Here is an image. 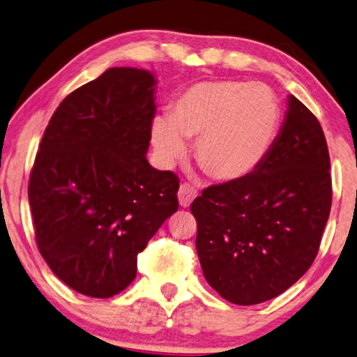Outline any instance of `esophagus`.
<instances>
[{"mask_svg":"<svg viewBox=\"0 0 357 357\" xmlns=\"http://www.w3.org/2000/svg\"><path fill=\"white\" fill-rule=\"evenodd\" d=\"M196 196H197V191L192 188V186H190L188 183L180 185V188H178V202H180V206L188 207Z\"/></svg>","mask_w":357,"mask_h":357,"instance_id":"1","label":"esophagus"}]
</instances>
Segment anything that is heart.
<instances>
[{
	"label": "heart",
	"instance_id": "obj_1",
	"mask_svg": "<svg viewBox=\"0 0 357 357\" xmlns=\"http://www.w3.org/2000/svg\"><path fill=\"white\" fill-rule=\"evenodd\" d=\"M278 125L272 93L237 80H206L190 86L171 116H155L151 144L162 166L185 153L196 139L195 160L210 178L232 182L258 166Z\"/></svg>",
	"mask_w": 357,
	"mask_h": 357
}]
</instances>
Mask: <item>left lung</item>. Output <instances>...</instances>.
Masks as SVG:
<instances>
[{
  "label": "left lung",
  "mask_w": 357,
  "mask_h": 357,
  "mask_svg": "<svg viewBox=\"0 0 357 357\" xmlns=\"http://www.w3.org/2000/svg\"><path fill=\"white\" fill-rule=\"evenodd\" d=\"M331 160L319 121L296 96L253 171L191 204L207 283L237 305L284 293L317 258L331 213Z\"/></svg>",
  "instance_id": "1"
}]
</instances>
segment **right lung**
I'll list each match as a JSON object with an SVG mask.
<instances>
[{"instance_id":"1","label":"right lung","mask_w":357,"mask_h":357,"mask_svg":"<svg viewBox=\"0 0 357 357\" xmlns=\"http://www.w3.org/2000/svg\"><path fill=\"white\" fill-rule=\"evenodd\" d=\"M155 75L110 68L63 99L28 185L38 248L77 293L107 299L137 272V255L178 208V178L147 161Z\"/></svg>"}]
</instances>
